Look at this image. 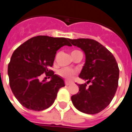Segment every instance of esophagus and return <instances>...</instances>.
Returning <instances> with one entry per match:
<instances>
[{
	"label": "esophagus",
	"mask_w": 132,
	"mask_h": 132,
	"mask_svg": "<svg viewBox=\"0 0 132 132\" xmlns=\"http://www.w3.org/2000/svg\"><path fill=\"white\" fill-rule=\"evenodd\" d=\"M71 83H70L69 81H65V85H66V86H69V85H71Z\"/></svg>",
	"instance_id": "obj_1"
}]
</instances>
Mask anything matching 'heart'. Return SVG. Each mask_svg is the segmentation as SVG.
I'll use <instances>...</instances> for the list:
<instances>
[{
  "label": "heart",
  "instance_id": "heart-1",
  "mask_svg": "<svg viewBox=\"0 0 132 132\" xmlns=\"http://www.w3.org/2000/svg\"><path fill=\"white\" fill-rule=\"evenodd\" d=\"M76 52H78V51H73L71 54ZM59 74L61 76L66 78L67 79H71L73 77V76L76 74V72L71 69H68V68H63L59 71Z\"/></svg>",
  "mask_w": 132,
  "mask_h": 132
}]
</instances>
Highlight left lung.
I'll return each mask as SVG.
<instances>
[{
	"label": "left lung",
	"mask_w": 132,
	"mask_h": 132,
	"mask_svg": "<svg viewBox=\"0 0 132 132\" xmlns=\"http://www.w3.org/2000/svg\"><path fill=\"white\" fill-rule=\"evenodd\" d=\"M73 46L83 50L86 62L79 77L87 84H78L79 91L71 96L75 108L83 113H99L113 99L118 87L119 70L115 58L108 49L90 39H69Z\"/></svg>",
	"instance_id": "1"
}]
</instances>
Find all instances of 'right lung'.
Segmentation results:
<instances>
[{
    "label": "right lung",
    "instance_id": "obj_1",
    "mask_svg": "<svg viewBox=\"0 0 132 132\" xmlns=\"http://www.w3.org/2000/svg\"><path fill=\"white\" fill-rule=\"evenodd\" d=\"M70 39L37 36L26 41L14 51L8 64L10 88L19 102L35 111L44 110L54 103L59 90L65 86L63 79L54 74L53 66L61 47L71 46ZM51 78L39 81L41 75Z\"/></svg>",
    "mask_w": 132,
    "mask_h": 132
}]
</instances>
